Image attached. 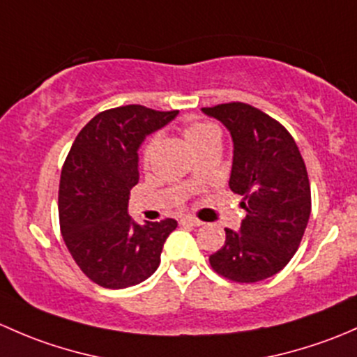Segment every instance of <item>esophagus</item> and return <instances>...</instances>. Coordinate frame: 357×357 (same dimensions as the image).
<instances>
[{
	"label": "esophagus",
	"instance_id": "esophagus-1",
	"mask_svg": "<svg viewBox=\"0 0 357 357\" xmlns=\"http://www.w3.org/2000/svg\"><path fill=\"white\" fill-rule=\"evenodd\" d=\"M180 225H187V227H201L204 225L201 220L194 218V216H183V218H180Z\"/></svg>",
	"mask_w": 357,
	"mask_h": 357
}]
</instances>
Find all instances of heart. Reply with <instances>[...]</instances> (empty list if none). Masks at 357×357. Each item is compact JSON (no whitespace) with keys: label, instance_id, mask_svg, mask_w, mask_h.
Wrapping results in <instances>:
<instances>
[{"label":"heart","instance_id":"1","mask_svg":"<svg viewBox=\"0 0 357 357\" xmlns=\"http://www.w3.org/2000/svg\"><path fill=\"white\" fill-rule=\"evenodd\" d=\"M182 134H183V139L187 141V144H189L196 153L199 151V149H203L204 146L220 141V134L218 130H216L215 125L204 123V122L187 123L185 127H183ZM158 141H160V137H158V135H153V137H149L148 141H146V144L142 146L141 156H142V163L144 165H148L149 161H151L153 154L156 151ZM194 178H196V175H194Z\"/></svg>","mask_w":357,"mask_h":357}]
</instances>
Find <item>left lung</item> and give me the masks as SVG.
I'll use <instances>...</instances> for the list:
<instances>
[{"label": "left lung", "instance_id": "1", "mask_svg": "<svg viewBox=\"0 0 357 357\" xmlns=\"http://www.w3.org/2000/svg\"><path fill=\"white\" fill-rule=\"evenodd\" d=\"M232 135L229 185L242 196L245 218L238 232L209 256L216 273L241 284L273 277L296 255L311 215L306 165L287 128L245 102L203 108Z\"/></svg>", "mask_w": 357, "mask_h": 357}]
</instances>
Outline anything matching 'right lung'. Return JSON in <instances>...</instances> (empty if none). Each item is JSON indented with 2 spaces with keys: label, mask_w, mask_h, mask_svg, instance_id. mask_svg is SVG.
<instances>
[{
  "label": "right lung",
  "mask_w": 357,
  "mask_h": 357,
  "mask_svg": "<svg viewBox=\"0 0 357 357\" xmlns=\"http://www.w3.org/2000/svg\"><path fill=\"white\" fill-rule=\"evenodd\" d=\"M177 115L141 105L106 109L79 132L65 160L58 192L61 235L80 270L101 287H132L151 277L165 241L177 229L172 218L139 225L128 216L139 148Z\"/></svg>",
  "instance_id": "add662e5"
}]
</instances>
